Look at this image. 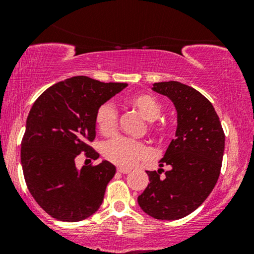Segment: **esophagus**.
Segmentation results:
<instances>
[{"instance_id":"34e87169","label":"esophagus","mask_w":254,"mask_h":254,"mask_svg":"<svg viewBox=\"0 0 254 254\" xmlns=\"http://www.w3.org/2000/svg\"><path fill=\"white\" fill-rule=\"evenodd\" d=\"M117 172H119V173L127 174V173H129V170H127V168H124V167H118Z\"/></svg>"}]
</instances>
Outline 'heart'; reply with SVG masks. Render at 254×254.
<instances>
[{"mask_svg":"<svg viewBox=\"0 0 254 254\" xmlns=\"http://www.w3.org/2000/svg\"><path fill=\"white\" fill-rule=\"evenodd\" d=\"M131 105L148 121H155L162 112V106L156 98L148 94L136 95L131 99ZM118 112L112 104L106 103L99 107L95 113V125L105 136L115 133L117 127ZM150 127L155 131L165 129L164 123H153ZM149 150L143 142L125 136H116L104 143L103 154L107 160L122 167H130L144 159Z\"/></svg>","mask_w":254,"mask_h":254,"instance_id":"obj_1","label":"heart"}]
</instances>
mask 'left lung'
Masks as SVG:
<instances>
[{"mask_svg":"<svg viewBox=\"0 0 254 254\" xmlns=\"http://www.w3.org/2000/svg\"><path fill=\"white\" fill-rule=\"evenodd\" d=\"M153 90L173 101L178 113L176 137L160 167L171 166L161 177L147 171L149 184L137 198L145 214L157 220H179L194 211L208 198L220 177L224 132L210 101L190 86L168 81L153 84Z\"/></svg>","mask_w":254,"mask_h":254,"instance_id":"1","label":"left lung"}]
</instances>
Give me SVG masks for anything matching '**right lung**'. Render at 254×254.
Wrapping results in <instances>:
<instances>
[{
    "mask_svg": "<svg viewBox=\"0 0 254 254\" xmlns=\"http://www.w3.org/2000/svg\"><path fill=\"white\" fill-rule=\"evenodd\" d=\"M127 86L74 76L46 89L32 106L21 142L22 171L32 197L54 218L84 220L103 203L116 167L103 161L78 171L75 159L81 153L98 159L88 144L95 138V113Z\"/></svg>",
    "mask_w": 254,
    "mask_h": 254,
    "instance_id": "right-lung-1",
    "label": "right lung"
}]
</instances>
